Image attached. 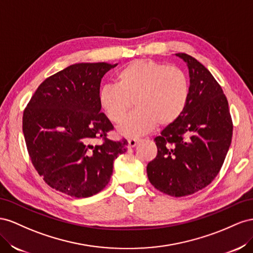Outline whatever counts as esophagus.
<instances>
[{"label":"esophagus","instance_id":"1","mask_svg":"<svg viewBox=\"0 0 253 253\" xmlns=\"http://www.w3.org/2000/svg\"><path fill=\"white\" fill-rule=\"evenodd\" d=\"M139 142H140V140H138V139H130V140H128V146H129V147H134V146L138 145Z\"/></svg>","mask_w":253,"mask_h":253}]
</instances>
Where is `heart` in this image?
<instances>
[{"instance_id":"obj_1","label":"heart","mask_w":253,"mask_h":253,"mask_svg":"<svg viewBox=\"0 0 253 253\" xmlns=\"http://www.w3.org/2000/svg\"><path fill=\"white\" fill-rule=\"evenodd\" d=\"M115 84L98 91V104L112 123L121 122L133 100L134 111L118 127L126 138H139L150 132L157 123L168 126L177 121L190 98V82L177 67L151 59H136L122 67Z\"/></svg>"}]
</instances>
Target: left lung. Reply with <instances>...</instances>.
I'll list each match as a JSON object with an SVG mask.
<instances>
[{
	"mask_svg": "<svg viewBox=\"0 0 253 253\" xmlns=\"http://www.w3.org/2000/svg\"><path fill=\"white\" fill-rule=\"evenodd\" d=\"M189 69L190 98L183 113L155 138L157 157L147 176L174 197L203 190L219 172L232 139V120L221 86L194 57L179 53Z\"/></svg>",
	"mask_w": 253,
	"mask_h": 253,
	"instance_id": "1",
	"label": "left lung"
}]
</instances>
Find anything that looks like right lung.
Segmentation results:
<instances>
[{
	"label": "right lung",
	"instance_id": "add662e5",
	"mask_svg": "<svg viewBox=\"0 0 253 253\" xmlns=\"http://www.w3.org/2000/svg\"><path fill=\"white\" fill-rule=\"evenodd\" d=\"M117 64L75 63L46 78L23 113L28 154L38 174L53 189L76 198L102 191L110 181L113 162L126 153L127 141L105 140L113 128L100 112L103 76Z\"/></svg>",
	"mask_w": 253,
	"mask_h": 253
}]
</instances>
